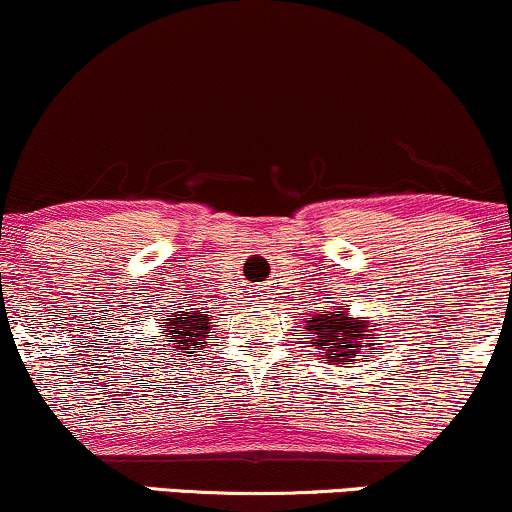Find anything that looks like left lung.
Here are the masks:
<instances>
[{"label":"left lung","mask_w":512,"mask_h":512,"mask_svg":"<svg viewBox=\"0 0 512 512\" xmlns=\"http://www.w3.org/2000/svg\"><path fill=\"white\" fill-rule=\"evenodd\" d=\"M306 330L316 335L311 347L321 350V359H326V364L357 362V357H364V347L371 350V345H376V326L369 321H357L347 311H323L318 306V314L306 321Z\"/></svg>","instance_id":"1"}]
</instances>
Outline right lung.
Returning <instances> with one entry per match:
<instances>
[{
    "instance_id": "add662e5",
    "label": "right lung",
    "mask_w": 512,
    "mask_h": 512,
    "mask_svg": "<svg viewBox=\"0 0 512 512\" xmlns=\"http://www.w3.org/2000/svg\"><path fill=\"white\" fill-rule=\"evenodd\" d=\"M167 326L162 333H165L167 345L177 347L179 352L194 354L189 350H196V347L206 345L208 330H210V316L208 311H174L172 318H165Z\"/></svg>"
}]
</instances>
